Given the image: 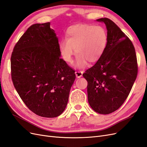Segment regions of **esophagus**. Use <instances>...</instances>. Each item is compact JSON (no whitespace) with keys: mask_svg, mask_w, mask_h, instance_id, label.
Here are the masks:
<instances>
[{"mask_svg":"<svg viewBox=\"0 0 147 147\" xmlns=\"http://www.w3.org/2000/svg\"><path fill=\"white\" fill-rule=\"evenodd\" d=\"M83 73V72L82 71H77V72H75V75H76V77L77 78H80L82 77Z\"/></svg>","mask_w":147,"mask_h":147,"instance_id":"esophagus-1","label":"esophagus"}]
</instances>
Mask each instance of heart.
I'll list each match as a JSON object with an SVG mask.
<instances>
[{
  "instance_id": "b5f03b06",
  "label": "heart",
  "mask_w": 147,
  "mask_h": 147,
  "mask_svg": "<svg viewBox=\"0 0 147 147\" xmlns=\"http://www.w3.org/2000/svg\"><path fill=\"white\" fill-rule=\"evenodd\" d=\"M65 38L59 43L62 58L66 63H73L74 49L77 56L76 65L84 67L89 63L98 61L105 52L108 42L106 29L101 26L76 24L66 31Z\"/></svg>"
}]
</instances>
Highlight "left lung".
Here are the masks:
<instances>
[{
  "label": "left lung",
  "instance_id": "8db88e82",
  "mask_svg": "<svg viewBox=\"0 0 147 147\" xmlns=\"http://www.w3.org/2000/svg\"><path fill=\"white\" fill-rule=\"evenodd\" d=\"M107 30L105 52L92 67L83 74L88 82V100L96 112L107 115L118 110L126 100L137 75L134 45L113 21L96 20Z\"/></svg>",
  "mask_w": 147,
  "mask_h": 147
}]
</instances>
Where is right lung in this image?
<instances>
[{"label":"right lung","mask_w":147,"mask_h":147,"mask_svg":"<svg viewBox=\"0 0 147 147\" xmlns=\"http://www.w3.org/2000/svg\"><path fill=\"white\" fill-rule=\"evenodd\" d=\"M60 57L58 38L50 23L30 26L13 49V84L26 105L38 116L58 117L67 104L76 77Z\"/></svg>","instance_id":"1"}]
</instances>
